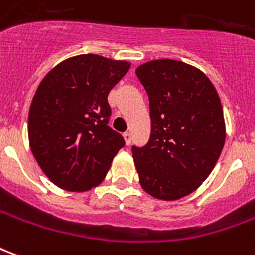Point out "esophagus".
<instances>
[{"mask_svg": "<svg viewBox=\"0 0 255 255\" xmlns=\"http://www.w3.org/2000/svg\"><path fill=\"white\" fill-rule=\"evenodd\" d=\"M124 138H125V142H126V144L129 145V144H130V141H131V134L129 133V131H125Z\"/></svg>", "mask_w": 255, "mask_h": 255, "instance_id": "esophagus-1", "label": "esophagus"}]
</instances>
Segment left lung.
<instances>
[{
  "mask_svg": "<svg viewBox=\"0 0 255 255\" xmlns=\"http://www.w3.org/2000/svg\"><path fill=\"white\" fill-rule=\"evenodd\" d=\"M149 99L151 137L133 147L141 188L159 200H178L199 188L221 155L227 129L214 85L199 68L159 59L136 68Z\"/></svg>",
  "mask_w": 255,
  "mask_h": 255,
  "instance_id": "left-lung-1",
  "label": "left lung"
}]
</instances>
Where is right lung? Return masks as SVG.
Returning <instances> with one entry per match:
<instances>
[{"label":"right lung","mask_w":255,"mask_h":255,"mask_svg":"<svg viewBox=\"0 0 255 255\" xmlns=\"http://www.w3.org/2000/svg\"><path fill=\"white\" fill-rule=\"evenodd\" d=\"M130 63L93 55L68 57L39 82L28 110V142L45 176L59 188L100 185L124 137L108 126V93Z\"/></svg>","instance_id":"right-lung-1"}]
</instances>
